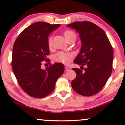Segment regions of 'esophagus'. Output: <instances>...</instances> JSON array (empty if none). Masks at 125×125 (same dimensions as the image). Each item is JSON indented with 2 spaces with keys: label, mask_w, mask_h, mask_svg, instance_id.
I'll return each mask as SVG.
<instances>
[{
  "label": "esophagus",
  "mask_w": 125,
  "mask_h": 125,
  "mask_svg": "<svg viewBox=\"0 0 125 125\" xmlns=\"http://www.w3.org/2000/svg\"><path fill=\"white\" fill-rule=\"evenodd\" d=\"M69 71V69L67 67H65V72H67V71Z\"/></svg>",
  "instance_id": "34e87169"
}]
</instances>
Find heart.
Here are the masks:
<instances>
[{"mask_svg":"<svg viewBox=\"0 0 125 125\" xmlns=\"http://www.w3.org/2000/svg\"><path fill=\"white\" fill-rule=\"evenodd\" d=\"M64 36L65 39H68L72 36H75V35L73 31L70 30H67L64 32ZM48 44L49 47L52 46V37H50L48 39ZM73 54L71 52H59L55 54L53 56V60L55 62L62 63L63 64H68L71 62L72 58L73 57Z\"/></svg>","mask_w":125,"mask_h":125,"instance_id":"heart-1","label":"heart"}]
</instances>
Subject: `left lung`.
I'll list each match as a JSON object with an SVG mask.
<instances>
[{"label": "left lung", "mask_w": 125, "mask_h": 125, "mask_svg": "<svg viewBox=\"0 0 125 125\" xmlns=\"http://www.w3.org/2000/svg\"><path fill=\"white\" fill-rule=\"evenodd\" d=\"M75 29L82 42L80 52L74 63L86 68H73L76 78L72 82L75 92L90 96L100 92L110 76L114 51L108 37L102 29L89 21H77L67 25Z\"/></svg>", "instance_id": "8db88e82"}]
</instances>
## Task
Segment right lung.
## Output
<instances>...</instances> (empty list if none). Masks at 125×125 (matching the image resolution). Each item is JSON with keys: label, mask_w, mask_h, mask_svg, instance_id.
Listing matches in <instances>:
<instances>
[{"label": "right lung", "mask_w": 125, "mask_h": 125, "mask_svg": "<svg viewBox=\"0 0 125 125\" xmlns=\"http://www.w3.org/2000/svg\"><path fill=\"white\" fill-rule=\"evenodd\" d=\"M61 24L39 21L25 29L13 46L12 68L19 84L30 96L42 98L54 90L56 81L64 73V65L56 63L41 68L50 54L48 36Z\"/></svg>", "instance_id": "1"}]
</instances>
